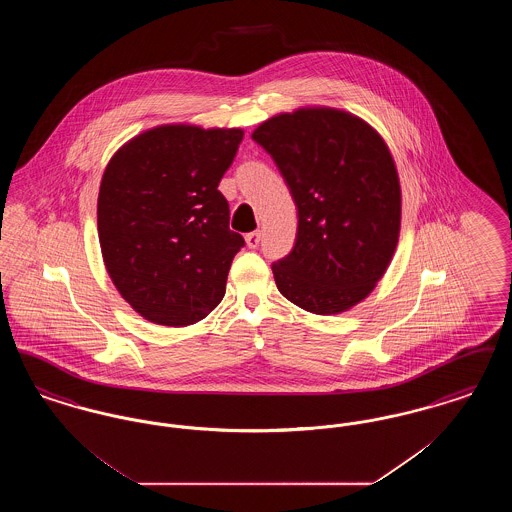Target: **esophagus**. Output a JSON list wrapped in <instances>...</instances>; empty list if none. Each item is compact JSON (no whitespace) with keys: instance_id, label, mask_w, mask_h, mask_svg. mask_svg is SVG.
<instances>
[{"instance_id":"esophagus-1","label":"esophagus","mask_w":512,"mask_h":512,"mask_svg":"<svg viewBox=\"0 0 512 512\" xmlns=\"http://www.w3.org/2000/svg\"><path fill=\"white\" fill-rule=\"evenodd\" d=\"M259 242H261V230H255V232L245 234V244H247V247L255 249V247L259 245Z\"/></svg>"}]
</instances>
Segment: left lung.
Wrapping results in <instances>:
<instances>
[{"label": "left lung", "instance_id": "1", "mask_svg": "<svg viewBox=\"0 0 512 512\" xmlns=\"http://www.w3.org/2000/svg\"><path fill=\"white\" fill-rule=\"evenodd\" d=\"M297 207L292 251L272 263L280 293L315 315L351 309L384 276L399 240L401 188L390 149L365 121L299 109L251 136Z\"/></svg>", "mask_w": 512, "mask_h": 512}]
</instances>
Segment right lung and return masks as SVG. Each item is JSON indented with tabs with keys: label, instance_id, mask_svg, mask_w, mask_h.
Wrapping results in <instances>:
<instances>
[{
	"label": "right lung",
	"instance_id": "obj_1",
	"mask_svg": "<svg viewBox=\"0 0 512 512\" xmlns=\"http://www.w3.org/2000/svg\"><path fill=\"white\" fill-rule=\"evenodd\" d=\"M242 140L240 128L159 126L122 146L103 172V261L122 297L147 320L188 326L222 301L245 242L228 226L219 184Z\"/></svg>",
	"mask_w": 512,
	"mask_h": 512
}]
</instances>
